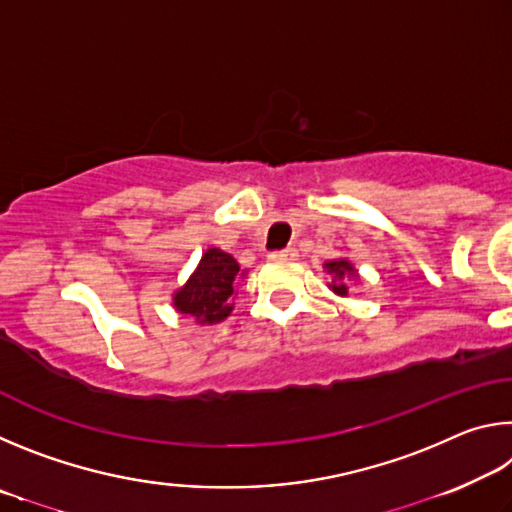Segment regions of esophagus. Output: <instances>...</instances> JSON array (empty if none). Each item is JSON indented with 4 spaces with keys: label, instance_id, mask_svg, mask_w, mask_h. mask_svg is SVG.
<instances>
[{
    "label": "esophagus",
    "instance_id": "obj_1",
    "mask_svg": "<svg viewBox=\"0 0 512 512\" xmlns=\"http://www.w3.org/2000/svg\"><path fill=\"white\" fill-rule=\"evenodd\" d=\"M298 257L296 248H282V250H273L268 253V259H280V262H291V259Z\"/></svg>",
    "mask_w": 512,
    "mask_h": 512
}]
</instances>
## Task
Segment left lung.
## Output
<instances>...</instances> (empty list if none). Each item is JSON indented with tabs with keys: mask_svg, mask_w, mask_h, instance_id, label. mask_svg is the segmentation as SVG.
<instances>
[{
	"mask_svg": "<svg viewBox=\"0 0 512 512\" xmlns=\"http://www.w3.org/2000/svg\"><path fill=\"white\" fill-rule=\"evenodd\" d=\"M327 273L332 275V284H329V289H332L336 296H348L350 291V284L348 280L350 277H359L357 271H354V266L348 262V259H332V262H325Z\"/></svg>",
	"mask_w": 512,
	"mask_h": 512,
	"instance_id": "left-lung-1",
	"label": "left lung"
}]
</instances>
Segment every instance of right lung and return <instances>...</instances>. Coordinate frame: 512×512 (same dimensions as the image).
Returning a JSON list of instances; mask_svg holds the SVG:
<instances>
[{"instance_id":"right-lung-1","label":"right lung","mask_w":512,"mask_h":512,"mask_svg":"<svg viewBox=\"0 0 512 512\" xmlns=\"http://www.w3.org/2000/svg\"><path fill=\"white\" fill-rule=\"evenodd\" d=\"M237 259L219 248H207L201 264L185 287L173 293V307L192 316L198 325H216L235 307V289L241 280Z\"/></svg>"}]
</instances>
